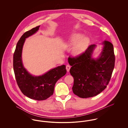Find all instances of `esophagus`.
Returning a JSON list of instances; mask_svg holds the SVG:
<instances>
[{"mask_svg":"<svg viewBox=\"0 0 128 128\" xmlns=\"http://www.w3.org/2000/svg\"><path fill=\"white\" fill-rule=\"evenodd\" d=\"M70 66L69 65H67V66H66V70H67V71L68 72L70 71Z\"/></svg>","mask_w":128,"mask_h":128,"instance_id":"1","label":"esophagus"}]
</instances>
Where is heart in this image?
<instances>
[{
  "instance_id": "1",
  "label": "heart",
  "mask_w": 128,
  "mask_h": 128,
  "mask_svg": "<svg viewBox=\"0 0 128 128\" xmlns=\"http://www.w3.org/2000/svg\"><path fill=\"white\" fill-rule=\"evenodd\" d=\"M82 37L80 34H75L71 36L69 40V44L74 46L73 49V53L74 55H79L84 52L89 42V39L87 37Z\"/></svg>"
}]
</instances>
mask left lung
Wrapping results in <instances>:
<instances>
[{"mask_svg": "<svg viewBox=\"0 0 128 128\" xmlns=\"http://www.w3.org/2000/svg\"><path fill=\"white\" fill-rule=\"evenodd\" d=\"M103 48L97 59L92 58L96 44H91L85 51L68 58L72 67L70 72L74 78L73 93L80 98L94 96L107 87L111 79L115 61L113 46L104 41Z\"/></svg>", "mask_w": 128, "mask_h": 128, "instance_id": "1", "label": "left lung"}]
</instances>
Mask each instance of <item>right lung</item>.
<instances>
[{"label":"right lung","mask_w":128,"mask_h":128,"mask_svg":"<svg viewBox=\"0 0 128 128\" xmlns=\"http://www.w3.org/2000/svg\"><path fill=\"white\" fill-rule=\"evenodd\" d=\"M40 26L27 31L17 44L13 55V69L20 89L25 96L36 100H44L53 94L56 82L67 72L63 65L51 70L40 76H34L25 68L22 60V53L25 39L35 34Z\"/></svg>","instance_id":"1"}]
</instances>
